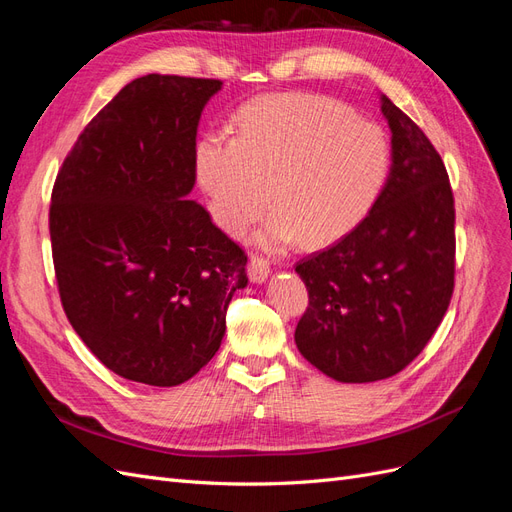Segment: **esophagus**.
Returning <instances> with one entry per match:
<instances>
[{
    "mask_svg": "<svg viewBox=\"0 0 512 512\" xmlns=\"http://www.w3.org/2000/svg\"><path fill=\"white\" fill-rule=\"evenodd\" d=\"M269 260H265L262 256H252L250 262H247V275H250V280L256 284H262L269 277Z\"/></svg>",
    "mask_w": 512,
    "mask_h": 512,
    "instance_id": "34e87169",
    "label": "esophagus"
}]
</instances>
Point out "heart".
I'll use <instances>...</instances> for the list:
<instances>
[{
    "instance_id": "obj_1",
    "label": "heart",
    "mask_w": 512,
    "mask_h": 512,
    "mask_svg": "<svg viewBox=\"0 0 512 512\" xmlns=\"http://www.w3.org/2000/svg\"><path fill=\"white\" fill-rule=\"evenodd\" d=\"M391 138L376 121L329 98L288 94L245 104L235 136L209 130L194 145V173L209 211L232 237L260 230L273 250L327 245L359 226L391 175Z\"/></svg>"
}]
</instances>
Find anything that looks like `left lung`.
<instances>
[{
    "mask_svg": "<svg viewBox=\"0 0 512 512\" xmlns=\"http://www.w3.org/2000/svg\"><path fill=\"white\" fill-rule=\"evenodd\" d=\"M391 175L367 218L297 262L309 305L294 342L337 382L399 374L423 352L455 288V200L440 153L382 96Z\"/></svg>",
    "mask_w": 512,
    "mask_h": 512,
    "instance_id": "left-lung-1",
    "label": "left lung"
}]
</instances>
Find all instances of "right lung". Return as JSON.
Here are the masks:
<instances>
[{
    "label": "right lung",
    "mask_w": 512,
    "mask_h": 512,
    "mask_svg": "<svg viewBox=\"0 0 512 512\" xmlns=\"http://www.w3.org/2000/svg\"><path fill=\"white\" fill-rule=\"evenodd\" d=\"M218 79L147 74L87 123L49 211L61 305L117 376L177 386L218 352L247 256L188 194Z\"/></svg>",
    "instance_id": "obj_1"
}]
</instances>
